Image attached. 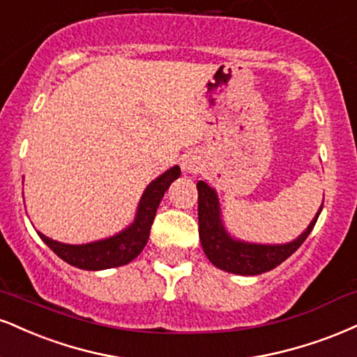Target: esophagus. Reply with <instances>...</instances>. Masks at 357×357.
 Here are the masks:
<instances>
[{
  "label": "esophagus",
  "mask_w": 357,
  "mask_h": 357,
  "mask_svg": "<svg viewBox=\"0 0 357 357\" xmlns=\"http://www.w3.org/2000/svg\"><path fill=\"white\" fill-rule=\"evenodd\" d=\"M181 167H183L184 173L196 174V173H199L201 167H203V165H201L199 156H196V154H188V156L183 160Z\"/></svg>",
  "instance_id": "1"
}]
</instances>
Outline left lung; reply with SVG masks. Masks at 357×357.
I'll use <instances>...</instances> for the list:
<instances>
[{
	"label": "left lung",
	"instance_id": "obj_1",
	"mask_svg": "<svg viewBox=\"0 0 357 357\" xmlns=\"http://www.w3.org/2000/svg\"><path fill=\"white\" fill-rule=\"evenodd\" d=\"M197 188V220H199V239L208 259L226 273L256 276L271 271L286 261L311 234L317 218L323 211V204L317 209L316 216L309 222L298 238L284 244H261L236 239L226 229L222 221L220 197L213 186L199 181Z\"/></svg>",
	"mask_w": 357,
	"mask_h": 357
}]
</instances>
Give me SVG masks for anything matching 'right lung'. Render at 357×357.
I'll return each mask as SVG.
<instances>
[{
  "label": "right lung",
  "mask_w": 357,
  "mask_h": 357,
  "mask_svg": "<svg viewBox=\"0 0 357 357\" xmlns=\"http://www.w3.org/2000/svg\"><path fill=\"white\" fill-rule=\"evenodd\" d=\"M179 176H181L179 166H173L149 183L137 203L135 221L109 238L86 244H66L54 241L40 231L38 234L46 246L54 251L63 261L75 268L86 269V271H101V269L118 268V266L131 263L148 243L158 206H160L169 184Z\"/></svg>",
  "instance_id": "1"
}]
</instances>
